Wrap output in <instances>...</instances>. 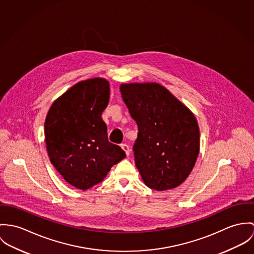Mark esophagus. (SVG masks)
Masks as SVG:
<instances>
[{
    "instance_id": "34e87169",
    "label": "esophagus",
    "mask_w": 254,
    "mask_h": 254,
    "mask_svg": "<svg viewBox=\"0 0 254 254\" xmlns=\"http://www.w3.org/2000/svg\"><path fill=\"white\" fill-rule=\"evenodd\" d=\"M121 147H122V149L126 152V155L127 156H128L129 155V147H128V145H127V144H121Z\"/></svg>"
}]
</instances>
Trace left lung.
Masks as SVG:
<instances>
[{
    "mask_svg": "<svg viewBox=\"0 0 254 254\" xmlns=\"http://www.w3.org/2000/svg\"><path fill=\"white\" fill-rule=\"evenodd\" d=\"M120 90L138 127L133 152L145 185L157 191L176 188L191 173L199 152L194 114L156 83L123 84Z\"/></svg>",
    "mask_w": 254,
    "mask_h": 254,
    "instance_id": "left-lung-1",
    "label": "left lung"
}]
</instances>
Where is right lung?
<instances>
[{"mask_svg": "<svg viewBox=\"0 0 254 254\" xmlns=\"http://www.w3.org/2000/svg\"><path fill=\"white\" fill-rule=\"evenodd\" d=\"M110 96L109 82H79L53 103L45 122L51 163L72 186L87 190L101 182L125 151L108 140L101 115Z\"/></svg>", "mask_w": 254, "mask_h": 254, "instance_id": "add662e5", "label": "right lung"}]
</instances>
